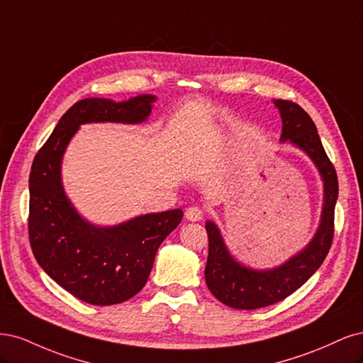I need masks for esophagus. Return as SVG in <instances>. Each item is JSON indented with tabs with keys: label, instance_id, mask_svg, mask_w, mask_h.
<instances>
[{
	"label": "esophagus",
	"instance_id": "1",
	"mask_svg": "<svg viewBox=\"0 0 363 363\" xmlns=\"http://www.w3.org/2000/svg\"><path fill=\"white\" fill-rule=\"evenodd\" d=\"M203 217V211L201 209V206H189L185 209V218L190 221H199Z\"/></svg>",
	"mask_w": 363,
	"mask_h": 363
}]
</instances>
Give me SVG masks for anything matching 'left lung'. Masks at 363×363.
I'll return each mask as SVG.
<instances>
[{"mask_svg": "<svg viewBox=\"0 0 363 363\" xmlns=\"http://www.w3.org/2000/svg\"><path fill=\"white\" fill-rule=\"evenodd\" d=\"M282 119L280 143L301 150L317 169L323 182V206L317 230L311 241L272 268H253L233 256L213 220H206L208 261L205 280L213 296L233 309H259L274 305L297 291L318 270L332 245L335 205L337 201V177L320 140L317 126L300 105L273 99Z\"/></svg>", "mask_w": 363, "mask_h": 363, "instance_id": "left-lung-1", "label": "left lung"}]
</instances>
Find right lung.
<instances>
[{"mask_svg": "<svg viewBox=\"0 0 363 363\" xmlns=\"http://www.w3.org/2000/svg\"><path fill=\"white\" fill-rule=\"evenodd\" d=\"M157 96L122 102L86 98L58 121L38 152L30 173L28 233L34 258L54 282L89 305L110 306L130 300L150 274L157 250L182 220V209L147 213L118 225H95L81 216L65 191V152L86 123L140 125Z\"/></svg>", "mask_w": 363, "mask_h": 363, "instance_id": "right-lung-1", "label": "right lung"}]
</instances>
